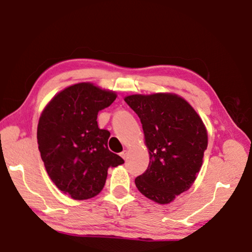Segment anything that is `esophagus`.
Masks as SVG:
<instances>
[{
	"instance_id": "obj_1",
	"label": "esophagus",
	"mask_w": 252,
	"mask_h": 252,
	"mask_svg": "<svg viewBox=\"0 0 252 252\" xmlns=\"http://www.w3.org/2000/svg\"><path fill=\"white\" fill-rule=\"evenodd\" d=\"M127 154H129V153H127V151H126V150H125V151H123L122 153H121V157H122L123 158H125V160H126V158H127Z\"/></svg>"
}]
</instances>
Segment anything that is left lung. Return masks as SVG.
Instances as JSON below:
<instances>
[{"label": "left lung", "instance_id": "8db88e82", "mask_svg": "<svg viewBox=\"0 0 252 252\" xmlns=\"http://www.w3.org/2000/svg\"><path fill=\"white\" fill-rule=\"evenodd\" d=\"M126 102L139 116L150 164L134 179L141 194L170 203L192 186L208 146L205 126L186 100L172 94H132Z\"/></svg>", "mask_w": 252, "mask_h": 252}]
</instances>
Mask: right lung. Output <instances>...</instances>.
Segmentation results:
<instances>
[{
    "label": "right lung",
    "mask_w": 252,
    "mask_h": 252,
    "mask_svg": "<svg viewBox=\"0 0 252 252\" xmlns=\"http://www.w3.org/2000/svg\"><path fill=\"white\" fill-rule=\"evenodd\" d=\"M112 91L91 83L66 88L42 112L37 144L55 185L75 200H87L102 189L108 168L123 164L108 150V130L99 129L98 113L115 100Z\"/></svg>",
    "instance_id": "add662e5"
}]
</instances>
